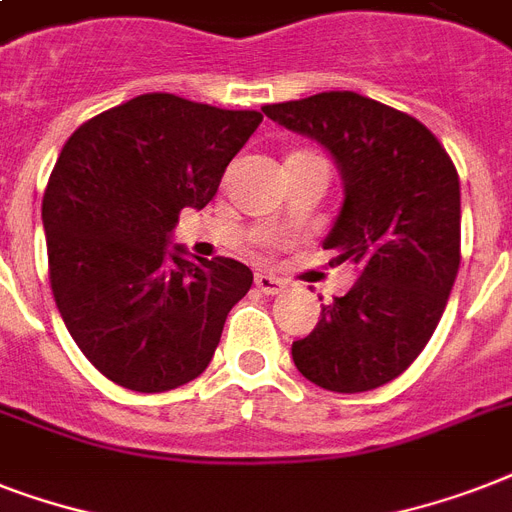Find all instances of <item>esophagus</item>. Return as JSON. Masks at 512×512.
Listing matches in <instances>:
<instances>
[{"label": "esophagus", "instance_id": "obj_1", "mask_svg": "<svg viewBox=\"0 0 512 512\" xmlns=\"http://www.w3.org/2000/svg\"><path fill=\"white\" fill-rule=\"evenodd\" d=\"M255 284L260 292H265V295H279V292L287 289V281L279 279V276H273V273H257Z\"/></svg>", "mask_w": 512, "mask_h": 512}]
</instances>
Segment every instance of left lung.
<instances>
[{
	"label": "left lung",
	"instance_id": "left-lung-1",
	"mask_svg": "<svg viewBox=\"0 0 512 512\" xmlns=\"http://www.w3.org/2000/svg\"><path fill=\"white\" fill-rule=\"evenodd\" d=\"M263 114L324 146L342 177V207L324 249L356 265L345 297L321 305L292 342L305 380L364 393L396 380L436 332L460 268V177L414 116L356 92L273 103Z\"/></svg>",
	"mask_w": 512,
	"mask_h": 512
}]
</instances>
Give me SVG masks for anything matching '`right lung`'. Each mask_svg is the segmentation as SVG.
Listing matches in <instances>:
<instances>
[{
	"label": "right lung",
	"instance_id": "right-lung-1",
	"mask_svg": "<svg viewBox=\"0 0 512 512\" xmlns=\"http://www.w3.org/2000/svg\"><path fill=\"white\" fill-rule=\"evenodd\" d=\"M257 111L151 92L66 140L42 199L50 284L68 332L108 380L164 393L215 356L228 311L252 287L239 260H191L172 244L180 209L207 207Z\"/></svg>",
	"mask_w": 512,
	"mask_h": 512
}]
</instances>
